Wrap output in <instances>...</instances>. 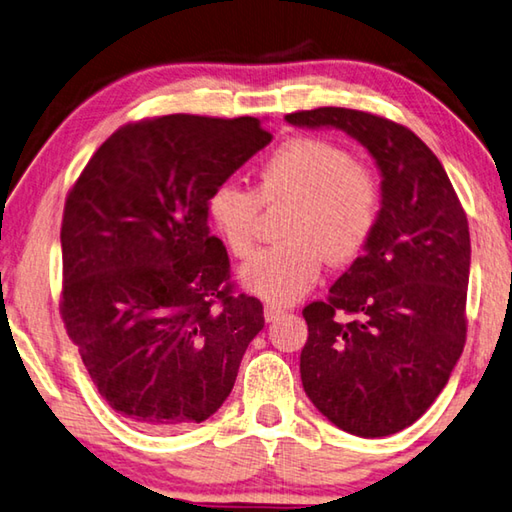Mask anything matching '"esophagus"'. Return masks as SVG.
<instances>
[{
    "label": "esophagus",
    "instance_id": "obj_1",
    "mask_svg": "<svg viewBox=\"0 0 512 512\" xmlns=\"http://www.w3.org/2000/svg\"><path fill=\"white\" fill-rule=\"evenodd\" d=\"M282 313H284V309H282V306H277V304H266V306H264V318H266V322L277 320Z\"/></svg>",
    "mask_w": 512,
    "mask_h": 512
}]
</instances>
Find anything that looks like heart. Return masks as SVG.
Returning <instances> with one entry per match:
<instances>
[{
  "label": "heart",
  "instance_id": "obj_1",
  "mask_svg": "<svg viewBox=\"0 0 512 512\" xmlns=\"http://www.w3.org/2000/svg\"><path fill=\"white\" fill-rule=\"evenodd\" d=\"M286 241L259 253L241 271L255 295L277 304L295 302L322 273L353 264L376 235L383 188L376 172L327 138L293 136L266 156L255 172V188L224 181L208 194V219L237 259L255 253L262 206H282Z\"/></svg>",
  "mask_w": 512,
  "mask_h": 512
}]
</instances>
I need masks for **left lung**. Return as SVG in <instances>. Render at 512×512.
Segmentation results:
<instances>
[{
	"mask_svg": "<svg viewBox=\"0 0 512 512\" xmlns=\"http://www.w3.org/2000/svg\"><path fill=\"white\" fill-rule=\"evenodd\" d=\"M300 127H338L374 156L383 210L367 253L304 306L306 396L349 434L389 436L421 418L466 345L468 217L441 161L394 120L345 107L295 111Z\"/></svg>",
	"mask_w": 512,
	"mask_h": 512,
	"instance_id": "1",
	"label": "left lung"
}]
</instances>
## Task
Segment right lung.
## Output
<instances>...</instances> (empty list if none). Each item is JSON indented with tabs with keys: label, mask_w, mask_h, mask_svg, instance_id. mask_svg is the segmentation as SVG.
<instances>
[{
	"label": "right lung",
	"mask_w": 512,
	"mask_h": 512,
	"mask_svg": "<svg viewBox=\"0 0 512 512\" xmlns=\"http://www.w3.org/2000/svg\"><path fill=\"white\" fill-rule=\"evenodd\" d=\"M271 138L250 116L143 118L71 185L60 318L100 396L141 430L215 414L264 329L262 302L235 293L206 203Z\"/></svg>",
	"instance_id": "right-lung-1"
}]
</instances>
